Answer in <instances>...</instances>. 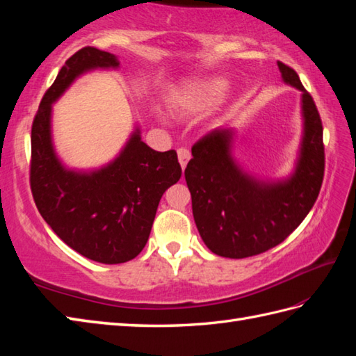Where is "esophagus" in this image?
<instances>
[{"mask_svg": "<svg viewBox=\"0 0 356 356\" xmlns=\"http://www.w3.org/2000/svg\"><path fill=\"white\" fill-rule=\"evenodd\" d=\"M177 157H179V162H180V166H182V170H185L188 162H190V159H191L190 149L184 148V147L179 148V149H177Z\"/></svg>", "mask_w": 356, "mask_h": 356, "instance_id": "obj_1", "label": "esophagus"}]
</instances>
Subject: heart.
Segmentation results:
<instances>
[{"label": "heart", "mask_w": 356, "mask_h": 356, "mask_svg": "<svg viewBox=\"0 0 356 356\" xmlns=\"http://www.w3.org/2000/svg\"><path fill=\"white\" fill-rule=\"evenodd\" d=\"M226 81L222 78H208L185 82L171 93V110L179 118H193L209 110L225 93Z\"/></svg>", "instance_id": "heart-1"}]
</instances>
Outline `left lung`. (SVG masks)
Segmentation results:
<instances>
[{
  "mask_svg": "<svg viewBox=\"0 0 356 356\" xmlns=\"http://www.w3.org/2000/svg\"><path fill=\"white\" fill-rule=\"evenodd\" d=\"M282 78L301 93L305 133L297 170L283 182H259L231 156L234 131L217 128L193 145L185 180L194 222L209 251L246 259L282 243L312 209L324 177L323 124L297 72L278 61Z\"/></svg>",
  "mask_w": 356,
  "mask_h": 356,
  "instance_id": "8db88e82",
  "label": "left lung"
}]
</instances>
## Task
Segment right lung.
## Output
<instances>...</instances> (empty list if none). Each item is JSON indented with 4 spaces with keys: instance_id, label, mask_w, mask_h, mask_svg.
I'll return each mask as SVG.
<instances>
[{
    "instance_id": "right-lung-1",
    "label": "right lung",
    "mask_w": 356,
    "mask_h": 356,
    "mask_svg": "<svg viewBox=\"0 0 356 356\" xmlns=\"http://www.w3.org/2000/svg\"><path fill=\"white\" fill-rule=\"evenodd\" d=\"M116 69L115 55L84 47L67 59L45 92L32 124L30 190L40 214L56 236L90 260L118 264L147 245L163 193L182 176L174 149L154 151L136 130L122 153L92 172L65 170L51 145V104L79 74Z\"/></svg>"
}]
</instances>
